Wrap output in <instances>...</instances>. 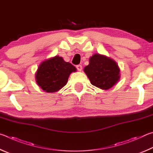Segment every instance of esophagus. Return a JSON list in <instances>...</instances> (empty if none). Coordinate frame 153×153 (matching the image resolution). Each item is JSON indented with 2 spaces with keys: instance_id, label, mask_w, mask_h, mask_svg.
Wrapping results in <instances>:
<instances>
[{
  "instance_id": "esophagus-1",
  "label": "esophagus",
  "mask_w": 153,
  "mask_h": 153,
  "mask_svg": "<svg viewBox=\"0 0 153 153\" xmlns=\"http://www.w3.org/2000/svg\"><path fill=\"white\" fill-rule=\"evenodd\" d=\"M76 68L77 70H78L79 71H82V66L81 65H80V64H79V65H76Z\"/></svg>"
}]
</instances>
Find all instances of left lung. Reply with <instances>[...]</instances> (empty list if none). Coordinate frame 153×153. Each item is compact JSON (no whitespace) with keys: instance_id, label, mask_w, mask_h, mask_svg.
<instances>
[{"instance_id":"8db88e82","label":"left lung","mask_w":153,"mask_h":153,"mask_svg":"<svg viewBox=\"0 0 153 153\" xmlns=\"http://www.w3.org/2000/svg\"><path fill=\"white\" fill-rule=\"evenodd\" d=\"M84 71L93 85L107 90L111 88L120 79V69L114 60L95 53L89 59V64Z\"/></svg>"}]
</instances>
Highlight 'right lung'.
<instances>
[{
    "instance_id": "right-lung-1",
    "label": "right lung",
    "mask_w": 153,
    "mask_h": 153,
    "mask_svg": "<svg viewBox=\"0 0 153 153\" xmlns=\"http://www.w3.org/2000/svg\"><path fill=\"white\" fill-rule=\"evenodd\" d=\"M76 71L71 63L56 56L40 64L36 74V82L45 92H56L65 86L70 74Z\"/></svg>"
}]
</instances>
